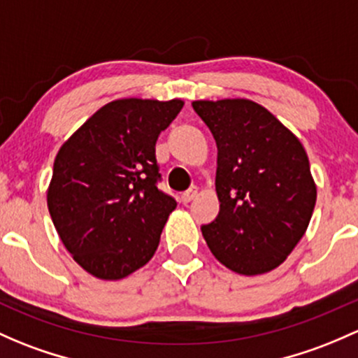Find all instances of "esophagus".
Here are the masks:
<instances>
[{"label": "esophagus", "instance_id": "1", "mask_svg": "<svg viewBox=\"0 0 358 358\" xmlns=\"http://www.w3.org/2000/svg\"><path fill=\"white\" fill-rule=\"evenodd\" d=\"M195 197H197V189H195V187H192V189H189L182 194V202L183 204H189V202L194 201Z\"/></svg>", "mask_w": 358, "mask_h": 358}]
</instances>
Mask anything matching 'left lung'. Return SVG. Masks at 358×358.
<instances>
[{"label": "left lung", "mask_w": 358, "mask_h": 358, "mask_svg": "<svg viewBox=\"0 0 358 358\" xmlns=\"http://www.w3.org/2000/svg\"><path fill=\"white\" fill-rule=\"evenodd\" d=\"M217 145L220 213L202 235L214 257L245 276L273 271L303 236L315 183L303 145L248 99L194 101Z\"/></svg>", "instance_id": "obj_1"}]
</instances>
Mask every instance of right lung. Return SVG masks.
I'll use <instances>...</instances> for the list:
<instances>
[{
    "mask_svg": "<svg viewBox=\"0 0 358 358\" xmlns=\"http://www.w3.org/2000/svg\"><path fill=\"white\" fill-rule=\"evenodd\" d=\"M183 101L118 99L101 108L62 145L48 208L63 245L101 280L148 264L176 201L161 182L156 141Z\"/></svg>",
    "mask_w": 358,
    "mask_h": 358,
    "instance_id": "1",
    "label": "right lung"
}]
</instances>
